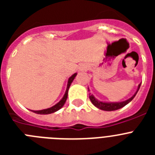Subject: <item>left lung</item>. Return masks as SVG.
Here are the masks:
<instances>
[{"label": "left lung", "mask_w": 155, "mask_h": 155, "mask_svg": "<svg viewBox=\"0 0 155 155\" xmlns=\"http://www.w3.org/2000/svg\"><path fill=\"white\" fill-rule=\"evenodd\" d=\"M140 84H139L137 87V89L136 92L134 93V94L133 95L132 97H130V98L128 99L125 100V101H123V102H102V101H100V100L97 99L91 93H89V98L91 100V103L95 106L96 108L99 109H102V110L104 111H115V110H117V109H120L121 108L124 107L126 105H127L128 103L132 101L134 99V98L136 96L137 93V91H139L140 89ZM87 90L88 91L90 92V89L89 87H87Z\"/></svg>", "instance_id": "left-lung-1"}]
</instances>
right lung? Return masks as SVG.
Returning <instances> with one entry per match:
<instances>
[{"label":"right lung","instance_id":"right-lung-1","mask_svg":"<svg viewBox=\"0 0 155 155\" xmlns=\"http://www.w3.org/2000/svg\"><path fill=\"white\" fill-rule=\"evenodd\" d=\"M78 74L74 73V74L71 75V77L69 78L68 79V85H67V89H66L65 93H64V96L63 98H61L59 102H57L56 105H54L53 106L50 108H48V109H42V110H31V112H33V113H36V114H40V115H47V114H51V113H55L57 111H58L59 109H61V108L63 107L64 105L66 102V100L68 98V90H69V87L71 86V83L73 82V81L74 80L75 77L77 76Z\"/></svg>","mask_w":155,"mask_h":155}]
</instances>
